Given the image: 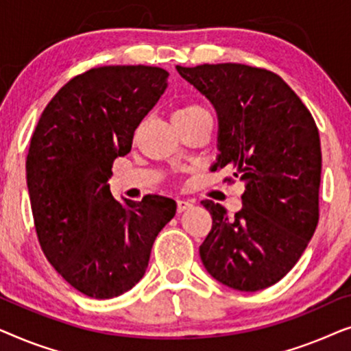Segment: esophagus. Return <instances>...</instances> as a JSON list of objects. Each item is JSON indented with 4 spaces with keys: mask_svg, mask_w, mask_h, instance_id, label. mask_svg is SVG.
<instances>
[{
    "mask_svg": "<svg viewBox=\"0 0 351 351\" xmlns=\"http://www.w3.org/2000/svg\"><path fill=\"white\" fill-rule=\"evenodd\" d=\"M191 206H193V204H191L190 201H185V199H179V201H177V210H179V213H184V210L190 209Z\"/></svg>",
    "mask_w": 351,
    "mask_h": 351,
    "instance_id": "1",
    "label": "esophagus"
}]
</instances>
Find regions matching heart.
Listing matches in <instances>:
<instances>
[{"instance_id": "obj_1", "label": "heart", "mask_w": 351, "mask_h": 351, "mask_svg": "<svg viewBox=\"0 0 351 351\" xmlns=\"http://www.w3.org/2000/svg\"><path fill=\"white\" fill-rule=\"evenodd\" d=\"M198 119H210L209 113L206 112L203 107L196 104H186L184 107L177 108L174 114H172V123L180 124V123H191L198 121Z\"/></svg>"}]
</instances>
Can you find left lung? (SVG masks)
Masks as SVG:
<instances>
[{"instance_id": "obj_1", "label": "left lung", "mask_w": 351, "mask_h": 351, "mask_svg": "<svg viewBox=\"0 0 351 351\" xmlns=\"http://www.w3.org/2000/svg\"><path fill=\"white\" fill-rule=\"evenodd\" d=\"M176 69L217 113L219 155L210 171L230 167L246 189L234 217L214 201H201L213 215L201 261L232 289H265L291 271L318 225V128L273 71L241 64Z\"/></svg>"}]
</instances>
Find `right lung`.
Here are the masks:
<instances>
[{
  "instance_id": "add662e5",
  "label": "right lung",
  "mask_w": 351,
  "mask_h": 351,
  "mask_svg": "<svg viewBox=\"0 0 351 351\" xmlns=\"http://www.w3.org/2000/svg\"><path fill=\"white\" fill-rule=\"evenodd\" d=\"M167 76L145 65L90 69L60 88L32 136L27 186L41 249L93 299L118 297L142 280L158 233L176 215L174 199L121 203L108 185L113 161L131 152Z\"/></svg>"
}]
</instances>
